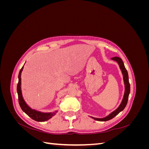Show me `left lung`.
Returning <instances> with one entry per match:
<instances>
[{
    "label": "left lung",
    "mask_w": 149,
    "mask_h": 149,
    "mask_svg": "<svg viewBox=\"0 0 149 149\" xmlns=\"http://www.w3.org/2000/svg\"><path fill=\"white\" fill-rule=\"evenodd\" d=\"M111 60L116 61L119 66L120 71L122 72V74H123V76L125 91H124L123 100H122L119 107L117 108L116 110L111 112L109 115L104 117V118H94V117H92V116H89V117H91L92 119L96 120H98V121H107L110 119H112V118H114L116 116L118 115L120 112L123 111L124 109V108L125 107L126 105H127L129 95L130 93V84H129V75H128L127 71L125 69L123 60H122L121 58H120L119 57L112 58Z\"/></svg>",
    "instance_id": "8db88e82"
}]
</instances>
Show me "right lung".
I'll return each instance as SVG.
<instances>
[{
	"label": "right lung",
	"instance_id": "right-lung-1",
	"mask_svg": "<svg viewBox=\"0 0 149 149\" xmlns=\"http://www.w3.org/2000/svg\"><path fill=\"white\" fill-rule=\"evenodd\" d=\"M24 66L20 70L19 74V83L17 84V91L18 93V96H19V104L25 114H27L30 118H31L34 120H36L37 122H45L48 120L49 119H51L53 116H55L57 112L58 111H55L54 112H43L39 111H37L31 108L26 104V102L25 101L23 97V95H22V88H21V74L22 72L23 71Z\"/></svg>",
	"mask_w": 149,
	"mask_h": 149
}]
</instances>
